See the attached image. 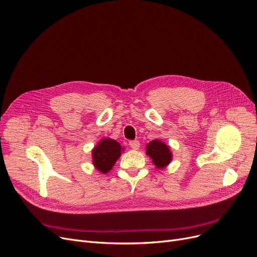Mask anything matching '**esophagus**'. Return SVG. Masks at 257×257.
I'll return each instance as SVG.
<instances>
[{
    "mask_svg": "<svg viewBox=\"0 0 257 257\" xmlns=\"http://www.w3.org/2000/svg\"><path fill=\"white\" fill-rule=\"evenodd\" d=\"M130 147L133 150H138L140 147V143L138 140H133V141H130Z\"/></svg>",
    "mask_w": 257,
    "mask_h": 257,
    "instance_id": "1",
    "label": "esophagus"
}]
</instances>
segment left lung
Wrapping results in <instances>:
<instances>
[{
  "label": "left lung",
  "instance_id": "left-lung-1",
  "mask_svg": "<svg viewBox=\"0 0 257 257\" xmlns=\"http://www.w3.org/2000/svg\"><path fill=\"white\" fill-rule=\"evenodd\" d=\"M147 155L157 169L166 168L172 161V152L170 147L160 140H152L147 146Z\"/></svg>",
  "mask_w": 257,
  "mask_h": 257
}]
</instances>
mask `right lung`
Segmentation results:
<instances>
[{
    "mask_svg": "<svg viewBox=\"0 0 257 257\" xmlns=\"http://www.w3.org/2000/svg\"><path fill=\"white\" fill-rule=\"evenodd\" d=\"M122 150L120 143L116 140L109 138L102 139L91 151L95 168L103 174L109 172L117 159L121 156Z\"/></svg>",
    "mask_w": 257,
    "mask_h": 257,
    "instance_id": "1",
    "label": "right lung"
}]
</instances>
